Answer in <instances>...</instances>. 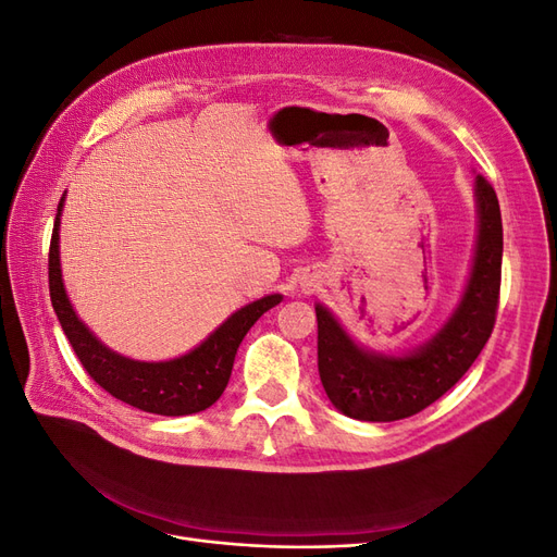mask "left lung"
Segmentation results:
<instances>
[{
	"mask_svg": "<svg viewBox=\"0 0 557 557\" xmlns=\"http://www.w3.org/2000/svg\"><path fill=\"white\" fill-rule=\"evenodd\" d=\"M479 234L474 264L458 307L430 342L407 356H383L350 339L323 305L318 318V372L344 416L391 423L430 407L474 364L495 327L502 281V213L493 185L476 176Z\"/></svg>",
	"mask_w": 557,
	"mask_h": 557,
	"instance_id": "obj_1",
	"label": "left lung"
}]
</instances>
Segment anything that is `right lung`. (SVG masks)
Masks as SVG:
<instances>
[{
  "instance_id": "add662e5",
  "label": "right lung",
  "mask_w": 557,
  "mask_h": 557,
  "mask_svg": "<svg viewBox=\"0 0 557 557\" xmlns=\"http://www.w3.org/2000/svg\"><path fill=\"white\" fill-rule=\"evenodd\" d=\"M64 195L58 205L53 239L48 252V288L50 301L58 313L60 325L78 356L83 369L104 387L109 395L134 409L158 416H190L209 409L227 387L234 356L246 332L256 320L276 307L281 295H267L258 301L234 311L221 327H215L205 342L181 358L164 362L129 360L121 352L107 348L83 325L70 297H66L60 269V213Z\"/></svg>"
}]
</instances>
